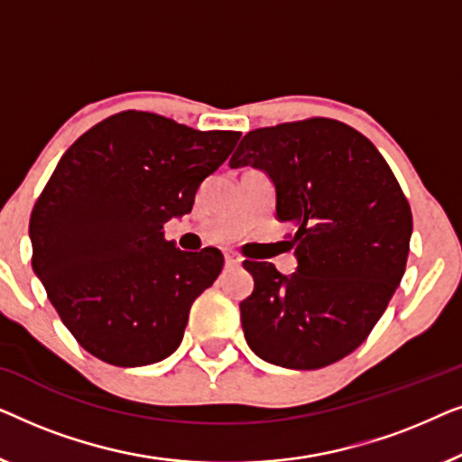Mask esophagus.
Listing matches in <instances>:
<instances>
[{
    "mask_svg": "<svg viewBox=\"0 0 462 462\" xmlns=\"http://www.w3.org/2000/svg\"><path fill=\"white\" fill-rule=\"evenodd\" d=\"M225 264H226V267H237L239 256L233 254V252H225Z\"/></svg>",
    "mask_w": 462,
    "mask_h": 462,
    "instance_id": "obj_1",
    "label": "esophagus"
}]
</instances>
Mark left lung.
<instances>
[{"label": "left lung", "instance_id": "obj_1", "mask_svg": "<svg viewBox=\"0 0 462 462\" xmlns=\"http://www.w3.org/2000/svg\"><path fill=\"white\" fill-rule=\"evenodd\" d=\"M231 168L263 170L275 218L294 229L299 267L244 261L254 290L239 302L245 343L292 370L330 365L368 338L400 286L412 212L389 163L364 134L313 117L248 132Z\"/></svg>", "mask_w": 462, "mask_h": 462}]
</instances>
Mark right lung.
<instances>
[{
  "label": "right lung",
  "instance_id": "obj_1",
  "mask_svg": "<svg viewBox=\"0 0 462 462\" xmlns=\"http://www.w3.org/2000/svg\"><path fill=\"white\" fill-rule=\"evenodd\" d=\"M239 132H199L147 111H124L81 134L31 212L35 275L75 340L119 368L179 349L193 300L225 258L182 252L163 225L189 214L201 180Z\"/></svg>",
  "mask_w": 462,
  "mask_h": 462
}]
</instances>
